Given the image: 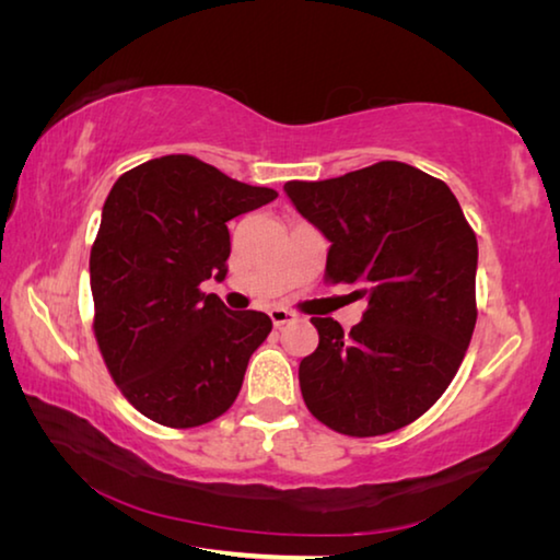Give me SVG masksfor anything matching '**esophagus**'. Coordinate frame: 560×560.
<instances>
[{
    "mask_svg": "<svg viewBox=\"0 0 560 560\" xmlns=\"http://www.w3.org/2000/svg\"><path fill=\"white\" fill-rule=\"evenodd\" d=\"M269 316H271V324L277 326V328H281L283 324H289V320L293 318V314L291 311H287V308H281V306H277V308H271L269 311Z\"/></svg>",
    "mask_w": 560,
    "mask_h": 560,
    "instance_id": "1",
    "label": "esophagus"
}]
</instances>
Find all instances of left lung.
Segmentation results:
<instances>
[{
  "label": "left lung",
  "instance_id": "obj_1",
  "mask_svg": "<svg viewBox=\"0 0 560 560\" xmlns=\"http://www.w3.org/2000/svg\"><path fill=\"white\" fill-rule=\"evenodd\" d=\"M283 189L330 242L326 281L368 299L350 334L311 318L318 348L299 365L303 402L348 438L400 430L440 400L467 353L477 234L442 179L397 160Z\"/></svg>",
  "mask_w": 560,
  "mask_h": 560
}]
</instances>
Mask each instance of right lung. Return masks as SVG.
<instances>
[{
  "instance_id": "obj_1",
  "label": "right lung",
  "mask_w": 560,
  "mask_h": 560,
  "mask_svg": "<svg viewBox=\"0 0 560 560\" xmlns=\"http://www.w3.org/2000/svg\"><path fill=\"white\" fill-rule=\"evenodd\" d=\"M192 155H165L113 185L91 246L93 334L126 400L165 428L230 410L271 334L261 311H230L200 283L226 277V222L277 200Z\"/></svg>"
}]
</instances>
